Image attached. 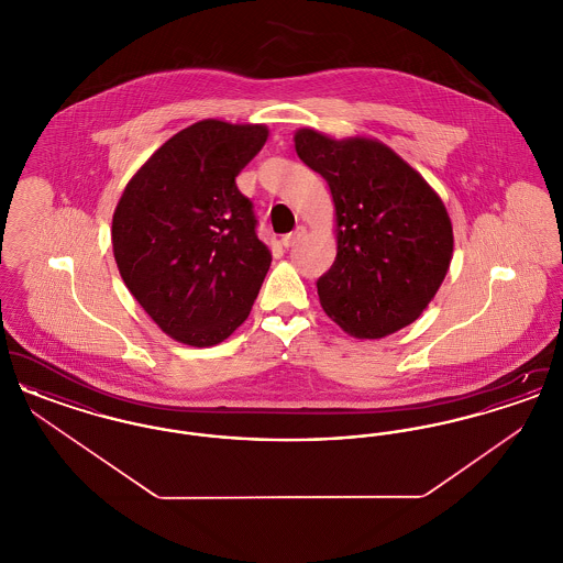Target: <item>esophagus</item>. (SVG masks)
<instances>
[{"instance_id":"1","label":"esophagus","mask_w":563,"mask_h":563,"mask_svg":"<svg viewBox=\"0 0 563 563\" xmlns=\"http://www.w3.org/2000/svg\"><path fill=\"white\" fill-rule=\"evenodd\" d=\"M303 234H306V228H303V225H297L291 234H285V236H283L280 244H283L285 249H289V246H294V244L301 241Z\"/></svg>"}]
</instances>
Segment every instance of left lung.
Segmentation results:
<instances>
[{
    "label": "left lung",
    "mask_w": 563,
    "mask_h": 563,
    "mask_svg": "<svg viewBox=\"0 0 563 563\" xmlns=\"http://www.w3.org/2000/svg\"><path fill=\"white\" fill-rule=\"evenodd\" d=\"M294 141L335 207L338 255L317 283L324 314L358 340L411 324L452 264L454 230L443 200L377 139L299 129Z\"/></svg>",
    "instance_id": "left-lung-1"
}]
</instances>
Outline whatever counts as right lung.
Returning a JSON list of instances; mask_svg holds the SVG:
<instances>
[{"instance_id":"obj_1","label":"right lung","mask_w":563,"mask_h":563,"mask_svg":"<svg viewBox=\"0 0 563 563\" xmlns=\"http://www.w3.org/2000/svg\"><path fill=\"white\" fill-rule=\"evenodd\" d=\"M268 126L200 120L173 134L122 191L111 244L120 276L162 331L194 349L246 321L272 253L236 177Z\"/></svg>"}]
</instances>
